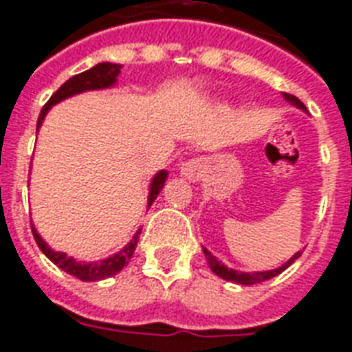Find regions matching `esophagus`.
<instances>
[{
	"instance_id": "34e87169",
	"label": "esophagus",
	"mask_w": 352,
	"mask_h": 352,
	"mask_svg": "<svg viewBox=\"0 0 352 352\" xmlns=\"http://www.w3.org/2000/svg\"><path fill=\"white\" fill-rule=\"evenodd\" d=\"M203 160L199 158H192V160H186V162L181 164V175L188 181H199V177L203 175Z\"/></svg>"
}]
</instances>
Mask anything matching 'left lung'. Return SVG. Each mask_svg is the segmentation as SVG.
Masks as SVG:
<instances>
[{"label": "left lung", "mask_w": 352, "mask_h": 352, "mask_svg": "<svg viewBox=\"0 0 352 352\" xmlns=\"http://www.w3.org/2000/svg\"><path fill=\"white\" fill-rule=\"evenodd\" d=\"M283 98H285L287 102L293 104V106H296V108H300V110L306 111V106H304V104H302L300 100L296 98V96L289 95V93H283ZM203 254H205L207 261H209L210 270H212L216 276H220V278L228 280V282L241 283V285H254V283H261V282H265V280H270V278H274V276H278L280 272H283V270L287 269L291 263L300 257V252H296L295 256L291 257V259H289L285 265H282L280 269H274V270H265V272H239V270L228 269L226 265H222V261H218V259H216V257L210 254L209 250L203 248Z\"/></svg>", "instance_id": "obj_1"}]
</instances>
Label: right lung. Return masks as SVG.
I'll return each mask as SVG.
<instances>
[{"label":"right lung","mask_w":352,"mask_h":352,"mask_svg":"<svg viewBox=\"0 0 352 352\" xmlns=\"http://www.w3.org/2000/svg\"><path fill=\"white\" fill-rule=\"evenodd\" d=\"M121 65L117 63H98L95 65L93 69L85 70V72H80L76 76L69 78L67 82L59 87V89L50 96V100L44 104L43 111L38 116L37 121V130L41 129V124L44 121V116L48 113L52 106L57 102H61L65 98H69L72 95H78V93H83V91H93V89H106V87H111L113 83L117 82V76L121 72ZM168 179V171L162 169L155 175V179L151 181L149 188V203L147 207L153 205V201L156 199V196L160 194V190L164 188V183ZM31 231H33V236H35V242L38 244V248L43 252L44 256L48 257L52 263H56L57 267L69 274L76 276L78 280L82 282H98V280H104V278H110V276L117 274L119 270H123L126 265H129L130 257L134 254V250L138 246V241H140V229L138 233L132 236V241L124 246L121 252H117L116 256L108 257V259H102V261L95 263H85V261H76L74 257H69L63 252H54V250L43 241V236L38 235L37 229L31 226Z\"/></svg>","instance_id":"right-lung-1"}]
</instances>
